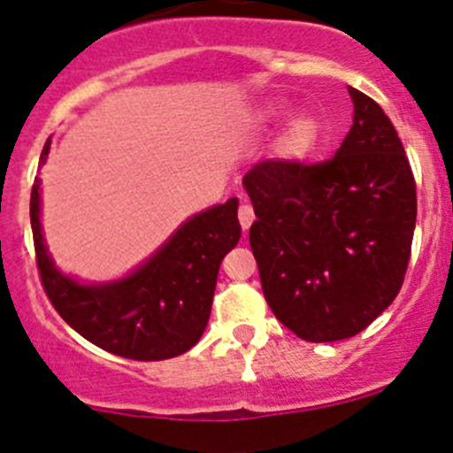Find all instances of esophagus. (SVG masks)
Here are the masks:
<instances>
[{
  "label": "esophagus",
  "instance_id": "1",
  "mask_svg": "<svg viewBox=\"0 0 453 453\" xmlns=\"http://www.w3.org/2000/svg\"><path fill=\"white\" fill-rule=\"evenodd\" d=\"M239 223L243 230H250V226L254 223V208L250 203L239 205Z\"/></svg>",
  "mask_w": 453,
  "mask_h": 453
}]
</instances>
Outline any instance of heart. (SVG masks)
I'll return each instance as SVG.
<instances>
[{"label":"heart","mask_w":453,"mask_h":453,"mask_svg":"<svg viewBox=\"0 0 453 453\" xmlns=\"http://www.w3.org/2000/svg\"><path fill=\"white\" fill-rule=\"evenodd\" d=\"M282 116H285V107L272 109V118ZM322 138L324 129L318 122V118L309 116V113H300V116H296L289 122V127L282 134L278 149H280L282 157L298 162V159H307L309 155H313L318 150V146L322 144Z\"/></svg>","instance_id":"1"}]
</instances>
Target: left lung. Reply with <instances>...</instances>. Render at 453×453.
Returning a JSON list of instances; mask_svg holds the SVG:
<instances>
[{
    "instance_id": "left-lung-1",
    "label": "left lung",
    "mask_w": 453,
    "mask_h": 453,
    "mask_svg": "<svg viewBox=\"0 0 453 453\" xmlns=\"http://www.w3.org/2000/svg\"><path fill=\"white\" fill-rule=\"evenodd\" d=\"M353 127L324 162L265 159L243 186L250 245L273 315L307 342L362 333L396 298L417 223V184L390 118L350 87Z\"/></svg>"
}]
</instances>
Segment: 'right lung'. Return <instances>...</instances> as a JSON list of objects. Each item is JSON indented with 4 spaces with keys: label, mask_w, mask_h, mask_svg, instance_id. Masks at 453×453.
I'll list each match as a JSON object with an SVG mask.
<instances>
[{
    "label": "right lung",
    "mask_w": 453,
    "mask_h": 453,
    "mask_svg": "<svg viewBox=\"0 0 453 453\" xmlns=\"http://www.w3.org/2000/svg\"><path fill=\"white\" fill-rule=\"evenodd\" d=\"M50 138L41 150V164ZM239 201L230 199L186 221L138 272L111 285H79L45 252L39 223V180L30 195L36 269L45 296L79 335L103 350L138 362L186 353L199 342L217 287L219 265L241 239Z\"/></svg>",
    "instance_id": "1"
}]
</instances>
